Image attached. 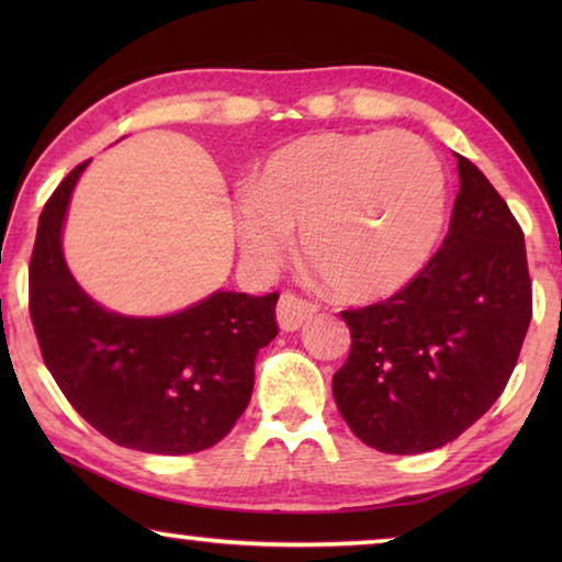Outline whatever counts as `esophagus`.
<instances>
[{
	"label": "esophagus",
	"mask_w": 562,
	"mask_h": 562,
	"mask_svg": "<svg viewBox=\"0 0 562 562\" xmlns=\"http://www.w3.org/2000/svg\"><path fill=\"white\" fill-rule=\"evenodd\" d=\"M315 312H317V304L302 300L292 292H284L278 302V325L282 331H294L315 315Z\"/></svg>",
	"instance_id": "esophagus-1"
}]
</instances>
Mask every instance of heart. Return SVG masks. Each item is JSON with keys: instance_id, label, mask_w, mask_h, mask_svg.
<instances>
[{"instance_id": "heart-1", "label": "heart", "mask_w": 562, "mask_h": 562, "mask_svg": "<svg viewBox=\"0 0 562 562\" xmlns=\"http://www.w3.org/2000/svg\"><path fill=\"white\" fill-rule=\"evenodd\" d=\"M446 173L434 148L406 131L307 133L265 160L237 198L243 258L278 270L302 252L327 288L379 300L426 268L446 225Z\"/></svg>"}]
</instances>
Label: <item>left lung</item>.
<instances>
[{
  "label": "left lung",
  "mask_w": 562,
  "mask_h": 562,
  "mask_svg": "<svg viewBox=\"0 0 562 562\" xmlns=\"http://www.w3.org/2000/svg\"><path fill=\"white\" fill-rule=\"evenodd\" d=\"M459 195L441 250L394 297L341 312L351 351L331 379L349 429L384 453L441 449L488 412L530 325L516 217L459 154Z\"/></svg>",
  "instance_id": "obj_1"
}]
</instances>
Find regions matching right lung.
<instances>
[{
  "label": "right lung",
  "mask_w": 562,
  "mask_h": 562,
  "mask_svg": "<svg viewBox=\"0 0 562 562\" xmlns=\"http://www.w3.org/2000/svg\"><path fill=\"white\" fill-rule=\"evenodd\" d=\"M81 164L44 205L30 265V312L56 384L93 429L133 451L211 449L250 402L255 357L278 335V292L217 290L160 317L89 297L64 258V223Z\"/></svg>",
  "instance_id": "add662e5"
}]
</instances>
